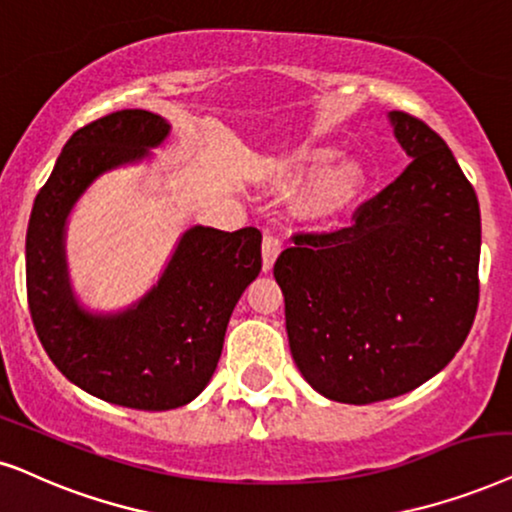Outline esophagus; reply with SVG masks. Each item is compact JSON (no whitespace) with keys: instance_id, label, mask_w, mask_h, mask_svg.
Here are the masks:
<instances>
[{"instance_id":"34e87169","label":"esophagus","mask_w":512,"mask_h":512,"mask_svg":"<svg viewBox=\"0 0 512 512\" xmlns=\"http://www.w3.org/2000/svg\"><path fill=\"white\" fill-rule=\"evenodd\" d=\"M280 251H282V240H280V237H277L275 232L265 230V235H263V247H261V254H263V270H265V272L272 270V265H275L277 256H280Z\"/></svg>"}]
</instances>
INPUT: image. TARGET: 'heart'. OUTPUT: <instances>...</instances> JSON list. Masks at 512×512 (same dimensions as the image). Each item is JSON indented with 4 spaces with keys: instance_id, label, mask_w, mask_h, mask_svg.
<instances>
[{
    "instance_id": "1",
    "label": "heart",
    "mask_w": 512,
    "mask_h": 512,
    "mask_svg": "<svg viewBox=\"0 0 512 512\" xmlns=\"http://www.w3.org/2000/svg\"><path fill=\"white\" fill-rule=\"evenodd\" d=\"M336 157L334 150L329 148H310L298 152L291 162L284 167L282 178L287 183L301 181L310 171L324 167ZM367 188V171L355 159H341V162L329 164L322 169L301 197V209L308 218L315 221H331V218L343 216L357 199L362 197Z\"/></svg>"
}]
</instances>
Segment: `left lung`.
<instances>
[{
  "mask_svg": "<svg viewBox=\"0 0 512 512\" xmlns=\"http://www.w3.org/2000/svg\"><path fill=\"white\" fill-rule=\"evenodd\" d=\"M409 167L353 225L296 232L275 261L289 348L317 393L345 404L404 395L451 362L480 301V204L447 143L390 112Z\"/></svg>",
  "mask_w": 512,
  "mask_h": 512,
  "instance_id": "obj_1",
  "label": "left lung"
}]
</instances>
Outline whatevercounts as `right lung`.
Returning a JSON list of instances; mask_svg holds the SVG:
<instances>
[{
    "instance_id": "1",
    "label": "right lung",
    "mask_w": 512,
    "mask_h": 512,
    "mask_svg": "<svg viewBox=\"0 0 512 512\" xmlns=\"http://www.w3.org/2000/svg\"><path fill=\"white\" fill-rule=\"evenodd\" d=\"M171 126L148 110H117L82 126L39 190L25 237L32 324L58 371L119 407L167 411L188 404L214 376L225 329L261 272V232L195 225L159 282L129 310L79 308L65 265V223L79 195L105 171L138 162Z\"/></svg>"
}]
</instances>
